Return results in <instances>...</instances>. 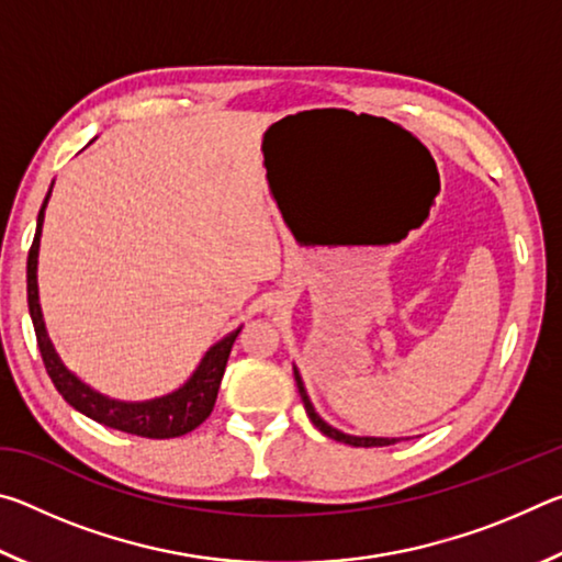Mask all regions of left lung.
<instances>
[{
  "label": "left lung",
  "instance_id": "left-lung-1",
  "mask_svg": "<svg viewBox=\"0 0 562 562\" xmlns=\"http://www.w3.org/2000/svg\"><path fill=\"white\" fill-rule=\"evenodd\" d=\"M294 382H297L300 396H302V402H304V412H307L310 422L315 424L322 434L329 436V439L341 441V443H349V446H361V449H372V446H392V443L398 441V439H384V436H351V434H345V431L335 429V426H329V424L325 422V418H322V416L315 412V406H312L310 396H307V389H304V382H302V376H300V372H297V367H294Z\"/></svg>",
  "mask_w": 562,
  "mask_h": 562
}]
</instances>
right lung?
<instances>
[{"instance_id": "obj_1", "label": "right lung", "mask_w": 562, "mask_h": 562, "mask_svg": "<svg viewBox=\"0 0 562 562\" xmlns=\"http://www.w3.org/2000/svg\"><path fill=\"white\" fill-rule=\"evenodd\" d=\"M49 195L52 188L44 198L40 217H36V235L30 250V260H26V297H30V315L34 322L36 341H40L44 367L52 376L56 392H59L66 398V404L74 406L76 412L109 426V429H119L133 436H146V439H176V436L193 431L195 426H201L213 412L217 389H221L225 374L227 357H231V349L243 327H237L221 341H215V345L205 351V357L201 359V364L195 367V372L190 374L188 382L170 394L146 398V402H121V398H111L97 392V389H91L87 382H81L79 376L66 369L61 357L56 355L49 331H46L44 325L40 304L36 268H40V240Z\"/></svg>"}]
</instances>
